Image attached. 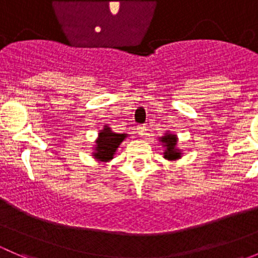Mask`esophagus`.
<instances>
[{
  "instance_id": "34e87169",
  "label": "esophagus",
  "mask_w": 258,
  "mask_h": 258,
  "mask_svg": "<svg viewBox=\"0 0 258 258\" xmlns=\"http://www.w3.org/2000/svg\"><path fill=\"white\" fill-rule=\"evenodd\" d=\"M137 132H139L140 136H145V135H146V126H145V124H141V126L137 127Z\"/></svg>"
}]
</instances>
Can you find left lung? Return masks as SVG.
<instances>
[{"instance_id":"obj_1","label":"left lung","mask_w":258,"mask_h":258,"mask_svg":"<svg viewBox=\"0 0 258 258\" xmlns=\"http://www.w3.org/2000/svg\"><path fill=\"white\" fill-rule=\"evenodd\" d=\"M162 144L165 145V156L163 157L167 158V160H176V158L181 157V153H179V150L176 148V145H177V137L176 135H166L161 139Z\"/></svg>"}]
</instances>
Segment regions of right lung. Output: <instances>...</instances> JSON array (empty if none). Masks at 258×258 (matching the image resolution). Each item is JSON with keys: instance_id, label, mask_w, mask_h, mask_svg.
<instances>
[{"instance_id": "right-lung-1", "label": "right lung", "mask_w": 258, "mask_h": 258, "mask_svg": "<svg viewBox=\"0 0 258 258\" xmlns=\"http://www.w3.org/2000/svg\"><path fill=\"white\" fill-rule=\"evenodd\" d=\"M126 136L127 135L124 134H114V132L111 131L110 127L105 126V128L98 134L93 157L97 158L98 161H102V162H107V161L112 160L117 147L123 141Z\"/></svg>"}]
</instances>
